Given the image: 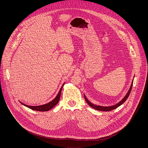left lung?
<instances>
[{"label":"left lung","instance_id":"1","mask_svg":"<svg viewBox=\"0 0 148 148\" xmlns=\"http://www.w3.org/2000/svg\"><path fill=\"white\" fill-rule=\"evenodd\" d=\"M133 82H134V79L132 81V83H131V86L130 88V90H128L127 94H126V95L124 97V98L121 100L118 103H117L116 104L114 105H112V106H109V107H103V106H100V105H95V104H94L92 103H91V102H90L88 101V99L86 98V95L84 94V98H85V100L87 102V103L88 104L89 106H90L91 108L96 110H98V111H110L111 110H113L116 108H118V107H119L120 105H121L123 103H124L125 102V101L127 99V98H128L130 93H131V91L132 90V86H133Z\"/></svg>","mask_w":148,"mask_h":148}]
</instances>
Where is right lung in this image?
Segmentation results:
<instances>
[{
    "instance_id": "right-lung-1",
    "label": "right lung",
    "mask_w": 148,
    "mask_h": 148,
    "mask_svg": "<svg viewBox=\"0 0 148 148\" xmlns=\"http://www.w3.org/2000/svg\"><path fill=\"white\" fill-rule=\"evenodd\" d=\"M64 83L62 84V86H61L58 94L55 97V98L53 100H52L51 101H50V102L47 103H46V104H44V105H38V106H30V105H26V104H25L22 102H21L20 101V102H21V103H22V105H25V107H28L29 108H30L31 110H33L38 111H44V112L48 111L52 109L54 106H56V105L58 103V102L60 100V98L61 90H62V87L64 86Z\"/></svg>"
}]
</instances>
